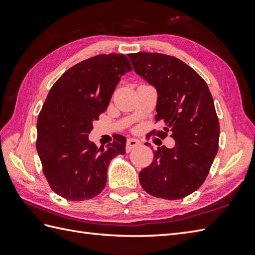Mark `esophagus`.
Listing matches in <instances>:
<instances>
[{
  "label": "esophagus",
  "instance_id": "34e87169",
  "mask_svg": "<svg viewBox=\"0 0 255 255\" xmlns=\"http://www.w3.org/2000/svg\"><path fill=\"white\" fill-rule=\"evenodd\" d=\"M138 145H140V141L137 139L133 138H129L127 140V144H126V151L127 152H130L131 150H133L134 148H137Z\"/></svg>",
  "mask_w": 255,
  "mask_h": 255
}]
</instances>
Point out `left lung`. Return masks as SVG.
<instances>
[{
	"mask_svg": "<svg viewBox=\"0 0 255 255\" xmlns=\"http://www.w3.org/2000/svg\"><path fill=\"white\" fill-rule=\"evenodd\" d=\"M134 72L158 93L156 122L172 132L175 145L154 151L153 162L139 173L142 188L154 197L180 199L204 183L218 152L219 122L207 83L175 57L129 53Z\"/></svg>",
	"mask_w": 255,
	"mask_h": 255,
	"instance_id": "8db88e82",
	"label": "left lung"
}]
</instances>
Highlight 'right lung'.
<instances>
[{
    "label": "right lung",
    "instance_id": "right-lung-1",
    "mask_svg": "<svg viewBox=\"0 0 255 255\" xmlns=\"http://www.w3.org/2000/svg\"><path fill=\"white\" fill-rule=\"evenodd\" d=\"M131 70L122 53L75 64L52 85L38 116L36 148L53 192L69 200L95 197L104 189L112 159L126 152V138L107 148L89 139L93 123L110 104L121 77Z\"/></svg>",
    "mask_w": 255,
    "mask_h": 255
}]
</instances>
